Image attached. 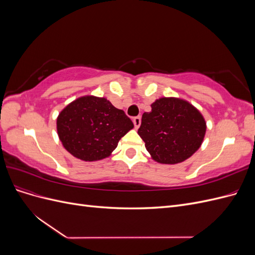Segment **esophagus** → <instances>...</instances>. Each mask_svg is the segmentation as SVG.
<instances>
[{
  "mask_svg": "<svg viewBox=\"0 0 255 255\" xmlns=\"http://www.w3.org/2000/svg\"><path fill=\"white\" fill-rule=\"evenodd\" d=\"M133 123H134V126H135V128H138L140 127V123H141V118L139 117V116H137V117L133 118Z\"/></svg>",
  "mask_w": 255,
  "mask_h": 255,
  "instance_id": "esophagus-1",
  "label": "esophagus"
}]
</instances>
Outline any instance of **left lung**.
Masks as SVG:
<instances>
[{"label": "left lung", "mask_w": 255, "mask_h": 255, "mask_svg": "<svg viewBox=\"0 0 255 255\" xmlns=\"http://www.w3.org/2000/svg\"><path fill=\"white\" fill-rule=\"evenodd\" d=\"M206 122L194 105L182 99L160 98L143 113L138 135L151 157L160 164H179L202 144Z\"/></svg>", "instance_id": "1"}]
</instances>
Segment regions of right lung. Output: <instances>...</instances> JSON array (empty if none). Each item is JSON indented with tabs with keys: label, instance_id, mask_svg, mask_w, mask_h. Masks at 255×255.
Segmentation results:
<instances>
[{
	"label": "right lung",
	"instance_id": "right-lung-1",
	"mask_svg": "<svg viewBox=\"0 0 255 255\" xmlns=\"http://www.w3.org/2000/svg\"><path fill=\"white\" fill-rule=\"evenodd\" d=\"M56 126L64 148L85 161L110 156L121 137L134 128L125 112L95 96L81 97L68 104L58 115Z\"/></svg>",
	"mask_w": 255,
	"mask_h": 255
}]
</instances>
